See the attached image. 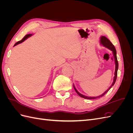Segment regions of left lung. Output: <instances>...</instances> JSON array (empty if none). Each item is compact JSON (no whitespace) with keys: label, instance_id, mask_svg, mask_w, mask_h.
<instances>
[{"label":"left lung","instance_id":"1","mask_svg":"<svg viewBox=\"0 0 133 133\" xmlns=\"http://www.w3.org/2000/svg\"><path fill=\"white\" fill-rule=\"evenodd\" d=\"M100 43H101L103 45H104V46H105L106 48H108L109 49L111 50L112 51V53H113L114 59H115V73H114L115 76L114 77L113 82H112V84H111V85L109 87V89L106 91L104 92L103 94H102L101 95H99L98 96H96V97H89V96H85V95H83L81 94L77 91V90L76 89V88H75V87L73 85L75 91L76 92V93H77L80 96H81L82 98L87 99H96V98H99L100 97H102V96H104L109 90L110 89V88L112 87V86L114 85V84H115V83L116 82V78H117V73H118V60H117V57H116V49H115V48L113 44H112L111 43V42L109 41V40L105 37H104V36H102V37H100Z\"/></svg>","mask_w":133,"mask_h":133}]
</instances>
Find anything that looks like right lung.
<instances>
[{
	"instance_id": "1",
	"label": "right lung",
	"mask_w": 133,
	"mask_h": 133,
	"mask_svg": "<svg viewBox=\"0 0 133 133\" xmlns=\"http://www.w3.org/2000/svg\"><path fill=\"white\" fill-rule=\"evenodd\" d=\"M31 35L32 34H27V35H26L24 37L21 41H19V42H17L15 44H14V46H15V45H18V44H20V43H22L23 42H24L25 41V39H26L28 38H29V37H30V36H31Z\"/></svg>"
}]
</instances>
